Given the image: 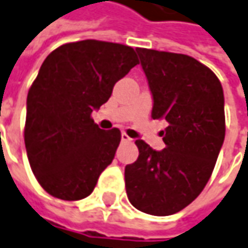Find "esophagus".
Here are the masks:
<instances>
[{
  "label": "esophagus",
  "mask_w": 248,
  "mask_h": 248,
  "mask_svg": "<svg viewBox=\"0 0 248 248\" xmlns=\"http://www.w3.org/2000/svg\"><path fill=\"white\" fill-rule=\"evenodd\" d=\"M121 140H123V142H129L131 138H129L125 132H123V134H121Z\"/></svg>",
  "instance_id": "esophagus-1"
}]
</instances>
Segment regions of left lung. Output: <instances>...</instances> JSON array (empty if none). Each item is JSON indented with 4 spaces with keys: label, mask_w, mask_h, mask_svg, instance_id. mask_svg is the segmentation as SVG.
Instances as JSON below:
<instances>
[{
    "label": "left lung",
    "mask_w": 248,
    "mask_h": 248,
    "mask_svg": "<svg viewBox=\"0 0 248 248\" xmlns=\"http://www.w3.org/2000/svg\"><path fill=\"white\" fill-rule=\"evenodd\" d=\"M154 106L164 120L165 149L136 140L139 157L125 167L129 202L143 213L170 216L202 192L213 173L225 138L222 87L210 68L180 53L136 49Z\"/></svg>",
    "instance_id": "1"
}]
</instances>
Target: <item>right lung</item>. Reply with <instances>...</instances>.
Returning <instances> with one entry per match:
<instances>
[{
	"label": "right lung",
	"instance_id": "obj_1",
	"mask_svg": "<svg viewBox=\"0 0 248 248\" xmlns=\"http://www.w3.org/2000/svg\"><path fill=\"white\" fill-rule=\"evenodd\" d=\"M138 64L131 46L95 39L61 45L43 61L28 90L24 143L32 173L51 197H89L112 164L120 129H101L91 113Z\"/></svg>",
	"mask_w": 248,
	"mask_h": 248
}]
</instances>
